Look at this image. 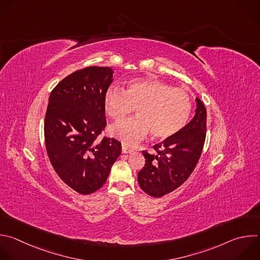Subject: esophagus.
Segmentation results:
<instances>
[{"instance_id": "obj_1", "label": "esophagus", "mask_w": 260, "mask_h": 260, "mask_svg": "<svg viewBox=\"0 0 260 260\" xmlns=\"http://www.w3.org/2000/svg\"><path fill=\"white\" fill-rule=\"evenodd\" d=\"M133 152H134L133 149H131V148L126 147V146H122V153L123 154H129V153H133Z\"/></svg>"}]
</instances>
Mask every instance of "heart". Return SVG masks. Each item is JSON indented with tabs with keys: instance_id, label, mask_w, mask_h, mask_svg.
Returning a JSON list of instances; mask_svg holds the SVG:
<instances>
[{
	"instance_id": "1",
	"label": "heart",
	"mask_w": 260,
	"mask_h": 260,
	"mask_svg": "<svg viewBox=\"0 0 260 260\" xmlns=\"http://www.w3.org/2000/svg\"><path fill=\"white\" fill-rule=\"evenodd\" d=\"M188 92L155 79H135L126 90L111 86L104 95V108L109 117L120 121L137 108L138 117L112 125L109 133L126 145H135L149 132L156 140L178 134L192 112Z\"/></svg>"
}]
</instances>
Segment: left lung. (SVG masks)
Returning <instances> with one entry per match:
<instances>
[{"label": "left lung", "mask_w": 260, "mask_h": 260, "mask_svg": "<svg viewBox=\"0 0 260 260\" xmlns=\"http://www.w3.org/2000/svg\"><path fill=\"white\" fill-rule=\"evenodd\" d=\"M206 137V108L196 98L195 116L178 134L153 146L156 154L143 151L145 166L138 174L141 189L159 198L183 185L201 156Z\"/></svg>", "instance_id": "8db88e82"}]
</instances>
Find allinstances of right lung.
I'll return each mask as SVG.
<instances>
[{
  "instance_id": "1",
  "label": "right lung",
  "mask_w": 260,
  "mask_h": 260,
  "mask_svg": "<svg viewBox=\"0 0 260 260\" xmlns=\"http://www.w3.org/2000/svg\"><path fill=\"white\" fill-rule=\"evenodd\" d=\"M113 72L98 66L77 70L61 80L49 98L45 117L49 159L60 179L82 195L105 184L121 153L117 140L97 139L106 126L104 95Z\"/></svg>"
}]
</instances>
